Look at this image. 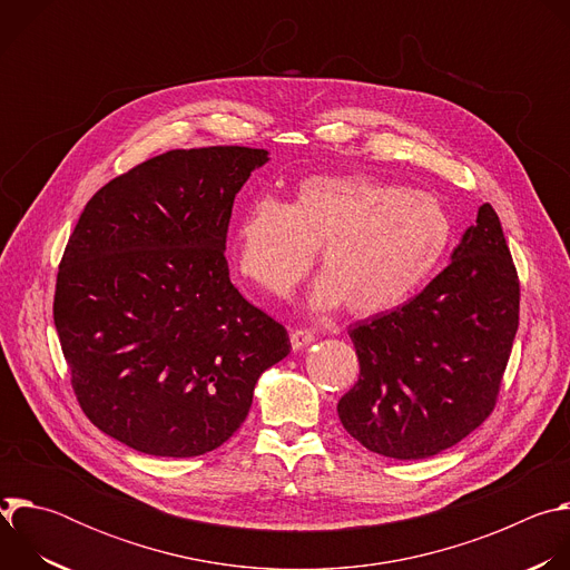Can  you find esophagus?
I'll return each mask as SVG.
<instances>
[{
  "label": "esophagus",
  "mask_w": 570,
  "mask_h": 570,
  "mask_svg": "<svg viewBox=\"0 0 570 570\" xmlns=\"http://www.w3.org/2000/svg\"><path fill=\"white\" fill-rule=\"evenodd\" d=\"M315 341V334L311 330H293L291 332V345L293 350H304L306 345H311Z\"/></svg>",
  "instance_id": "1"
}]
</instances>
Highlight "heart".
<instances>
[{
  "instance_id": "heart-1",
  "label": "heart",
  "mask_w": 570,
  "mask_h": 570,
  "mask_svg": "<svg viewBox=\"0 0 570 570\" xmlns=\"http://www.w3.org/2000/svg\"><path fill=\"white\" fill-rule=\"evenodd\" d=\"M453 220L440 198L367 176H313L293 200L255 198L240 212L232 248L250 284L284 297L308 273L311 306L370 317L401 306L440 268Z\"/></svg>"
}]
</instances>
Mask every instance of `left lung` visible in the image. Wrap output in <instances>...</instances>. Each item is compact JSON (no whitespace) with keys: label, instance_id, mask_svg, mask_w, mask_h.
I'll use <instances>...</instances> for the list:
<instances>
[{"label":"left lung","instance_id":"1","mask_svg":"<svg viewBox=\"0 0 570 570\" xmlns=\"http://www.w3.org/2000/svg\"><path fill=\"white\" fill-rule=\"evenodd\" d=\"M519 275L490 203L451 264L411 302L350 330L361 376L338 401L372 453L422 460L492 415L519 330Z\"/></svg>","mask_w":570,"mask_h":570}]
</instances>
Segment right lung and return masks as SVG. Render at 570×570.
Returning a JSON list of instances; mask_svg holds the SVG:
<instances>
[{
  "label": "right lung",
  "instance_id": "1",
  "mask_svg": "<svg viewBox=\"0 0 570 570\" xmlns=\"http://www.w3.org/2000/svg\"><path fill=\"white\" fill-rule=\"evenodd\" d=\"M266 161L246 146L161 153L101 187L67 240L53 322L71 387L88 420L135 451L218 449L291 352L225 259L234 196Z\"/></svg>",
  "mask_w": 570,
  "mask_h": 570
}]
</instances>
